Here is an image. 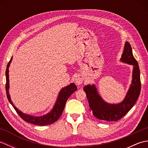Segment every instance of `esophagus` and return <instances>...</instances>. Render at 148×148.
<instances>
[{"instance_id": "34e87169", "label": "esophagus", "mask_w": 148, "mask_h": 148, "mask_svg": "<svg viewBox=\"0 0 148 148\" xmlns=\"http://www.w3.org/2000/svg\"><path fill=\"white\" fill-rule=\"evenodd\" d=\"M83 80L84 77L82 74H78L76 78H75V82H76L77 85H79L81 83H83Z\"/></svg>"}]
</instances>
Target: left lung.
<instances>
[{
    "instance_id": "left-lung-1",
    "label": "left lung",
    "mask_w": 148,
    "mask_h": 148,
    "mask_svg": "<svg viewBox=\"0 0 148 148\" xmlns=\"http://www.w3.org/2000/svg\"><path fill=\"white\" fill-rule=\"evenodd\" d=\"M121 60L134 65L133 79L126 97L118 104H109L99 96L94 84L84 86L83 90L88 100L90 111L93 116L100 120L107 121H118L123 117L136 103L140 95L141 83L140 70L138 62L134 58L132 47L128 42H125Z\"/></svg>"
}]
</instances>
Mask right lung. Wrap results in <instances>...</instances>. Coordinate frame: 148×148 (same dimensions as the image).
Instances as JSON below:
<instances>
[{"instance_id":"right-lung-1","label":"right lung","mask_w":148,"mask_h":148,"mask_svg":"<svg viewBox=\"0 0 148 148\" xmlns=\"http://www.w3.org/2000/svg\"><path fill=\"white\" fill-rule=\"evenodd\" d=\"M12 60V58H11L10 61L9 62L7 65L5 71V77H6V83H5V90L6 94H7V97L9 102L11 103V105L13 107L15 111L19 114V116L23 119L24 121L36 125H40V126H44V125H48L52 124L55 123L60 117L62 112L64 111L65 108V103L67 102L69 97H70L75 91L77 90V86L74 83H71L69 84L67 87H65L62 88L59 93L57 100H56L54 108L52 109V111L48 114L45 116H39V117H36V116H32L25 114H23V112L16 108L13 105V103L11 102L10 99V96L9 94V67L10 65V63Z\"/></svg>"}]
</instances>
